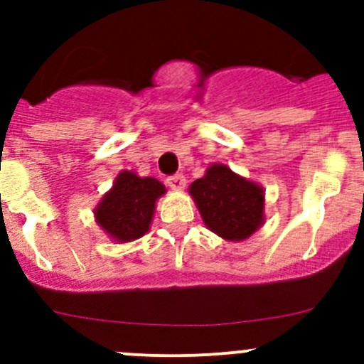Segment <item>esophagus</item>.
<instances>
[{"instance_id":"34e87169","label":"esophagus","mask_w":364,"mask_h":364,"mask_svg":"<svg viewBox=\"0 0 364 364\" xmlns=\"http://www.w3.org/2000/svg\"><path fill=\"white\" fill-rule=\"evenodd\" d=\"M167 185L171 190H176V192H181L183 188H185L186 185V179L183 174H176V176H171V178H167Z\"/></svg>"}]
</instances>
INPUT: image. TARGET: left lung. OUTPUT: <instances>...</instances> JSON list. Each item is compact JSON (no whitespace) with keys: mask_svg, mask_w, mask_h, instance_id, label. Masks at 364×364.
Wrapping results in <instances>:
<instances>
[{"mask_svg":"<svg viewBox=\"0 0 364 364\" xmlns=\"http://www.w3.org/2000/svg\"><path fill=\"white\" fill-rule=\"evenodd\" d=\"M205 227L227 241H243L264 223V188L223 164L190 185Z\"/></svg>","mask_w":364,"mask_h":364,"instance_id":"obj_1","label":"left lung"}]
</instances>
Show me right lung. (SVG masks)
<instances>
[{
  "label": "right lung",
  "instance_id": "right-lung-1",
  "mask_svg": "<svg viewBox=\"0 0 364 364\" xmlns=\"http://www.w3.org/2000/svg\"><path fill=\"white\" fill-rule=\"evenodd\" d=\"M165 192L159 179L139 178L135 172L123 171L98 203L95 220L117 243L139 240L149 230L156 199Z\"/></svg>",
  "mask_w": 364,
  "mask_h": 364
}]
</instances>
